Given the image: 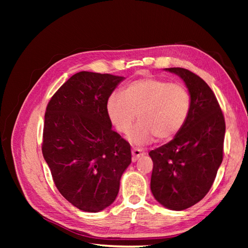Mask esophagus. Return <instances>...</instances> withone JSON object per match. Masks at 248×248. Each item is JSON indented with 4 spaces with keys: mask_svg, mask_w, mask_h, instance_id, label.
<instances>
[{
    "mask_svg": "<svg viewBox=\"0 0 248 248\" xmlns=\"http://www.w3.org/2000/svg\"><path fill=\"white\" fill-rule=\"evenodd\" d=\"M131 152H132V161L133 162H135L136 160H139L140 156H143L145 155V152L140 148H133Z\"/></svg>",
    "mask_w": 248,
    "mask_h": 248,
    "instance_id": "obj_1",
    "label": "esophagus"
}]
</instances>
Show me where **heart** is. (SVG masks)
<instances>
[{"instance_id": "1", "label": "heart", "mask_w": 248, "mask_h": 248, "mask_svg": "<svg viewBox=\"0 0 248 248\" xmlns=\"http://www.w3.org/2000/svg\"><path fill=\"white\" fill-rule=\"evenodd\" d=\"M191 112V96L181 84L159 78H140L114 93L107 101L110 123L120 133H128L138 114L140 123L128 140L135 145L170 140L180 132Z\"/></svg>"}]
</instances>
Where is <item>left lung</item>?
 <instances>
[{
	"mask_svg": "<svg viewBox=\"0 0 248 248\" xmlns=\"http://www.w3.org/2000/svg\"><path fill=\"white\" fill-rule=\"evenodd\" d=\"M180 77L191 96L184 127L170 143L151 150L150 188L159 203L181 211L200 202L211 188L223 161L225 119L212 89L184 68H166Z\"/></svg>",
	"mask_w": 248,
	"mask_h": 248,
	"instance_id": "8db88e82",
	"label": "left lung"
}]
</instances>
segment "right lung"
<instances>
[{
  "label": "right lung",
  "mask_w": 248,
  "mask_h": 248,
  "mask_svg": "<svg viewBox=\"0 0 248 248\" xmlns=\"http://www.w3.org/2000/svg\"><path fill=\"white\" fill-rule=\"evenodd\" d=\"M124 77L81 71L62 84L45 114L43 155L60 193L85 212L114 202L131 164L127 140L112 130L108 97Z\"/></svg>",
  "instance_id": "obj_1"
}]
</instances>
